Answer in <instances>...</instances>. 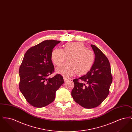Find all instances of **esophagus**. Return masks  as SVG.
I'll return each instance as SVG.
<instances>
[{
	"label": "esophagus",
	"mask_w": 132,
	"mask_h": 132,
	"mask_svg": "<svg viewBox=\"0 0 132 132\" xmlns=\"http://www.w3.org/2000/svg\"><path fill=\"white\" fill-rule=\"evenodd\" d=\"M67 80H68V79H67L66 78H65V77H64V82H66Z\"/></svg>",
	"instance_id": "1"
}]
</instances>
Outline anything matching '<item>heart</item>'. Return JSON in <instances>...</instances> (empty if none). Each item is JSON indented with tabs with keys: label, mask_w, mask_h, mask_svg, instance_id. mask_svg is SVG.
I'll use <instances>...</instances> for the list:
<instances>
[{
	"label": "heart",
	"mask_w": 132,
	"mask_h": 132,
	"mask_svg": "<svg viewBox=\"0 0 132 132\" xmlns=\"http://www.w3.org/2000/svg\"><path fill=\"white\" fill-rule=\"evenodd\" d=\"M51 60L55 65L60 66L68 58V63L57 68V73L68 78L76 73L78 75L87 73L95 61L94 52L87 50L80 42L67 43L62 49L55 48L51 53Z\"/></svg>",
	"instance_id": "b5f03b06"
}]
</instances>
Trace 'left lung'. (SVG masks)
<instances>
[{
  "mask_svg": "<svg viewBox=\"0 0 132 132\" xmlns=\"http://www.w3.org/2000/svg\"><path fill=\"white\" fill-rule=\"evenodd\" d=\"M91 46L95 55L94 65L86 75L73 80L74 87L71 93L75 101L88 109L98 106L106 98L112 82L108 58L96 46Z\"/></svg>",
  "mask_w": 132,
  "mask_h": 132,
  "instance_id": "obj_1",
  "label": "left lung"
}]
</instances>
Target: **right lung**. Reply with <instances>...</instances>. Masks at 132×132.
I'll use <instances>...</instances> for the list:
<instances>
[{"instance_id": "1", "label": "right lung", "mask_w": 132, "mask_h": 132, "mask_svg": "<svg viewBox=\"0 0 132 132\" xmlns=\"http://www.w3.org/2000/svg\"><path fill=\"white\" fill-rule=\"evenodd\" d=\"M60 41L46 40L26 51L19 68V89L32 106L43 107L53 102L57 90L64 83L63 77L54 71L51 61L54 47Z\"/></svg>"}]
</instances>
